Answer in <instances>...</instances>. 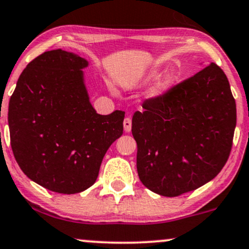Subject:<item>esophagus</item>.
Masks as SVG:
<instances>
[{"label": "esophagus", "mask_w": 249, "mask_h": 249, "mask_svg": "<svg viewBox=\"0 0 249 249\" xmlns=\"http://www.w3.org/2000/svg\"><path fill=\"white\" fill-rule=\"evenodd\" d=\"M123 125H124L125 132H130L131 128H132V121H131L130 117H126V118L124 119V123H123Z\"/></svg>", "instance_id": "1"}]
</instances>
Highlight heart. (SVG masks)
Instances as JSON below:
<instances>
[{
  "label": "heart",
  "instance_id": "1",
  "mask_svg": "<svg viewBox=\"0 0 249 249\" xmlns=\"http://www.w3.org/2000/svg\"><path fill=\"white\" fill-rule=\"evenodd\" d=\"M160 74V70H152L149 71L148 73H146L145 75L142 76V79L139 80V83L142 86L148 85L152 81H154ZM176 75L174 71H168L167 73H164L162 76L159 77V79L155 81V83L152 86V88L149 89L148 91V97L149 98H158L160 97L161 95H163L170 87L173 86V83L175 82Z\"/></svg>",
  "mask_w": 249,
  "mask_h": 249
}]
</instances>
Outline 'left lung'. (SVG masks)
Returning <instances> with one entry per match:
<instances>
[{"instance_id": "obj_1", "label": "left lung", "mask_w": 249, "mask_h": 249, "mask_svg": "<svg viewBox=\"0 0 249 249\" xmlns=\"http://www.w3.org/2000/svg\"><path fill=\"white\" fill-rule=\"evenodd\" d=\"M132 118L137 170L147 189L166 197L196 190L219 174L232 148L235 101L229 80L211 62Z\"/></svg>"}]
</instances>
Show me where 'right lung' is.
Returning a JSON list of instances; mask_svg holds the SVG:
<instances>
[{
  "mask_svg": "<svg viewBox=\"0 0 249 249\" xmlns=\"http://www.w3.org/2000/svg\"><path fill=\"white\" fill-rule=\"evenodd\" d=\"M75 53L47 51L22 71L9 101L14 157L23 173L58 194H77L95 183L104 155L123 134L125 112L98 115Z\"/></svg>",
  "mask_w": 249,
  "mask_h": 249,
  "instance_id": "right-lung-1",
  "label": "right lung"
}]
</instances>
